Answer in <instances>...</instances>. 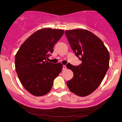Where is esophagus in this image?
Segmentation results:
<instances>
[{
  "label": "esophagus",
  "instance_id": "1",
  "mask_svg": "<svg viewBox=\"0 0 122 122\" xmlns=\"http://www.w3.org/2000/svg\"><path fill=\"white\" fill-rule=\"evenodd\" d=\"M66 66L65 65H63V70H66Z\"/></svg>",
  "mask_w": 122,
  "mask_h": 122
}]
</instances>
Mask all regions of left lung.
<instances>
[{
  "label": "left lung",
  "mask_w": 122,
  "mask_h": 122,
  "mask_svg": "<svg viewBox=\"0 0 122 122\" xmlns=\"http://www.w3.org/2000/svg\"><path fill=\"white\" fill-rule=\"evenodd\" d=\"M65 33L76 56L82 61L78 66L66 65L74 73L67 85L77 96H86L103 80L109 68V52L102 41L87 30H70Z\"/></svg>",
  "instance_id": "1"
}]
</instances>
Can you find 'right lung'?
Segmentation results:
<instances>
[{
  "label": "right lung",
  "mask_w": 122,
  "mask_h": 122,
  "mask_svg": "<svg viewBox=\"0 0 122 122\" xmlns=\"http://www.w3.org/2000/svg\"><path fill=\"white\" fill-rule=\"evenodd\" d=\"M64 30L46 28L39 30L20 46L15 58L16 72L23 86L30 93L41 96L50 92L54 79L63 65L46 61Z\"/></svg>",
  "instance_id": "right-lung-1"
}]
</instances>
